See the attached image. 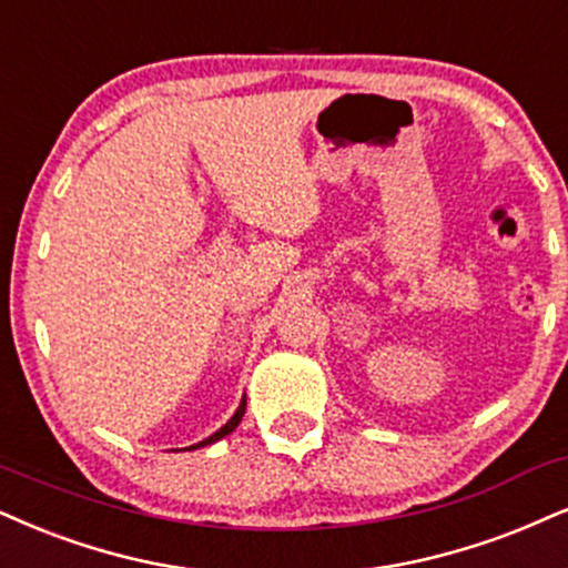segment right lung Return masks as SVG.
I'll return each mask as SVG.
<instances>
[{
  "mask_svg": "<svg viewBox=\"0 0 568 568\" xmlns=\"http://www.w3.org/2000/svg\"><path fill=\"white\" fill-rule=\"evenodd\" d=\"M244 405H247V400H244V397H242L240 408H236V413H234V416H231V418H229V422H226V426H221V429H219V432H215V434H210V437H207V439H202V443H197V445L186 447V450H197V447L213 445V443H219V439H221V437H226V434H231V432H234V429H236V426H240V422H242V416H244Z\"/></svg>",
  "mask_w": 568,
  "mask_h": 568,
  "instance_id": "add662e5",
  "label": "right lung"
}]
</instances>
